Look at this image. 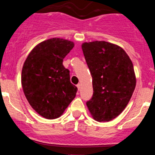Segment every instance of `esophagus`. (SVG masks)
Instances as JSON below:
<instances>
[{
  "instance_id": "obj_1",
  "label": "esophagus",
  "mask_w": 155,
  "mask_h": 155,
  "mask_svg": "<svg viewBox=\"0 0 155 155\" xmlns=\"http://www.w3.org/2000/svg\"><path fill=\"white\" fill-rule=\"evenodd\" d=\"M77 87H78V89L80 90L81 89V84H77Z\"/></svg>"
}]
</instances>
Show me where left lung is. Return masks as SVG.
Segmentation results:
<instances>
[{"label": "left lung", "mask_w": 155, "mask_h": 155, "mask_svg": "<svg viewBox=\"0 0 155 155\" xmlns=\"http://www.w3.org/2000/svg\"><path fill=\"white\" fill-rule=\"evenodd\" d=\"M81 48L92 77L93 95L86 104L94 120L109 122L132 97L136 87L134 65L124 49L110 42H84Z\"/></svg>", "instance_id": "left-lung-1"}]
</instances>
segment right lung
Wrapping results in <instances>:
<instances>
[{"instance_id":"right-lung-1","label":"right lung","mask_w":155,"mask_h":155,"mask_svg":"<svg viewBox=\"0 0 155 155\" xmlns=\"http://www.w3.org/2000/svg\"><path fill=\"white\" fill-rule=\"evenodd\" d=\"M73 42L53 38L40 42L30 52L21 71L24 94L32 109L46 119H57L76 96L78 87L71 83L64 58Z\"/></svg>"}]
</instances>
